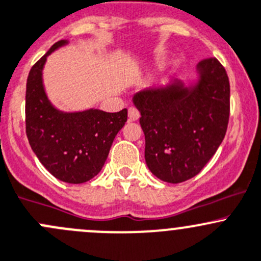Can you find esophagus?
I'll return each instance as SVG.
<instances>
[{
    "instance_id": "obj_1",
    "label": "esophagus",
    "mask_w": 261,
    "mask_h": 261,
    "mask_svg": "<svg viewBox=\"0 0 261 261\" xmlns=\"http://www.w3.org/2000/svg\"><path fill=\"white\" fill-rule=\"evenodd\" d=\"M128 118H129L130 122H136V120L139 119V112L136 108H129V110H128Z\"/></svg>"
}]
</instances>
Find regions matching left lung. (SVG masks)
Instances as JSON below:
<instances>
[{
  "instance_id": "1",
  "label": "left lung",
  "mask_w": 261,
  "mask_h": 261,
  "mask_svg": "<svg viewBox=\"0 0 261 261\" xmlns=\"http://www.w3.org/2000/svg\"><path fill=\"white\" fill-rule=\"evenodd\" d=\"M197 79L174 80L133 96L141 113L149 171L171 184L187 181L207 165L224 138L229 118V81L221 63L208 58Z\"/></svg>"
}]
</instances>
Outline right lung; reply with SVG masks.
Returning a JSON list of instances; mask_svg holds the SVG:
<instances>
[{"label": "right lung", "instance_id": "obj_1", "mask_svg": "<svg viewBox=\"0 0 261 261\" xmlns=\"http://www.w3.org/2000/svg\"><path fill=\"white\" fill-rule=\"evenodd\" d=\"M59 40L33 66L27 82V136L42 165L58 180L82 184L101 171L118 132L127 122L128 110L107 113L90 108L63 112L54 107L43 84L48 56L66 46Z\"/></svg>", "mask_w": 261, "mask_h": 261}]
</instances>
